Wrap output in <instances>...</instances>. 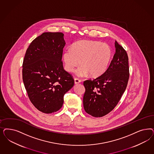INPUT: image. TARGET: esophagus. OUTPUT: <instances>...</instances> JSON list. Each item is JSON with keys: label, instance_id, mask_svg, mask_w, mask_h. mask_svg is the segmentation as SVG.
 I'll list each match as a JSON object with an SVG mask.
<instances>
[{"label": "esophagus", "instance_id": "1", "mask_svg": "<svg viewBox=\"0 0 154 154\" xmlns=\"http://www.w3.org/2000/svg\"><path fill=\"white\" fill-rule=\"evenodd\" d=\"M74 80L75 84V85H78V84H79V83H80L81 82V80L79 79H78V78H75Z\"/></svg>", "mask_w": 154, "mask_h": 154}]
</instances>
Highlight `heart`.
I'll use <instances>...</instances> for the list:
<instances>
[{"label": "heart", "mask_w": 154, "mask_h": 154, "mask_svg": "<svg viewBox=\"0 0 154 154\" xmlns=\"http://www.w3.org/2000/svg\"><path fill=\"white\" fill-rule=\"evenodd\" d=\"M112 56L110 46L106 43L94 41H80L67 48L63 54L66 69L73 72L76 67V75L83 77L90 74L92 76L103 74L108 69Z\"/></svg>", "instance_id": "b5f03b06"}]
</instances>
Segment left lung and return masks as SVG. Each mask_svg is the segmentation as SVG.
<instances>
[{"label": "left lung", "instance_id": "left-lung-1", "mask_svg": "<svg viewBox=\"0 0 154 154\" xmlns=\"http://www.w3.org/2000/svg\"><path fill=\"white\" fill-rule=\"evenodd\" d=\"M116 53L109 67L94 79L83 82L85 111L94 117L108 114L119 103L129 78V58L126 50L115 42Z\"/></svg>", "mask_w": 154, "mask_h": 154}]
</instances>
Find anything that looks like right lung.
Returning a JSON list of instances; mask_svg holds the SVG:
<instances>
[{
  "instance_id": "right-lung-1",
  "label": "right lung",
  "mask_w": 154,
  "mask_h": 154,
  "mask_svg": "<svg viewBox=\"0 0 154 154\" xmlns=\"http://www.w3.org/2000/svg\"><path fill=\"white\" fill-rule=\"evenodd\" d=\"M61 32H45L36 37L25 53L23 80L30 101L44 113L60 110L64 94L74 85V79L63 67L65 45Z\"/></svg>"
}]
</instances>
